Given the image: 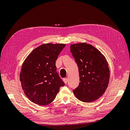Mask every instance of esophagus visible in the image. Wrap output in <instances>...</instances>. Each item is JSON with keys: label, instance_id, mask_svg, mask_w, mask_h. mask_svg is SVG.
<instances>
[{"label": "esophagus", "instance_id": "esophagus-1", "mask_svg": "<svg viewBox=\"0 0 130 130\" xmlns=\"http://www.w3.org/2000/svg\"><path fill=\"white\" fill-rule=\"evenodd\" d=\"M63 81H64V84H67V82H68V78H64L63 79Z\"/></svg>", "mask_w": 130, "mask_h": 130}]
</instances>
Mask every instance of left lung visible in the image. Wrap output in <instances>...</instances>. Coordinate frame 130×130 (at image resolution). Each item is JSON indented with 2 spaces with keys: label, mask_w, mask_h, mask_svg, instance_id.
<instances>
[{
  "label": "left lung",
  "mask_w": 130,
  "mask_h": 130,
  "mask_svg": "<svg viewBox=\"0 0 130 130\" xmlns=\"http://www.w3.org/2000/svg\"><path fill=\"white\" fill-rule=\"evenodd\" d=\"M70 52L77 64L80 81L73 90L74 95L85 103L99 99L107 89L110 77L105 57L94 46L86 43L71 44Z\"/></svg>",
  "instance_id": "1"
}]
</instances>
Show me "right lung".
I'll list each match as a JSON object with an SVG mask.
<instances>
[{
	"mask_svg": "<svg viewBox=\"0 0 130 130\" xmlns=\"http://www.w3.org/2000/svg\"><path fill=\"white\" fill-rule=\"evenodd\" d=\"M65 46L60 43L42 44L34 49L23 62L20 73L22 87L32 103L49 104L64 85L56 72L55 63Z\"/></svg>",
	"mask_w": 130,
	"mask_h": 130,
	"instance_id": "obj_1",
	"label": "right lung"
}]
</instances>
